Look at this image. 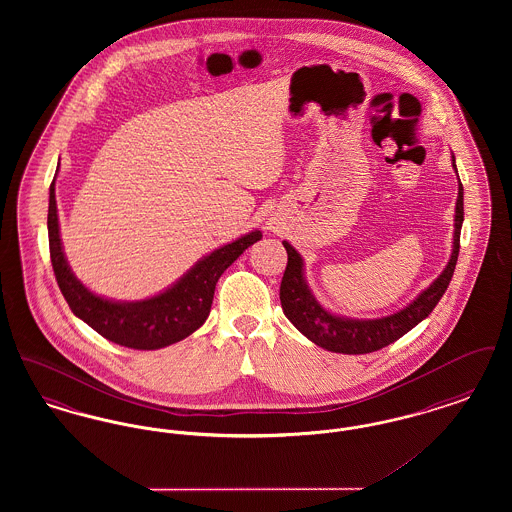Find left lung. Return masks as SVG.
Instances as JSON below:
<instances>
[{"mask_svg":"<svg viewBox=\"0 0 512 512\" xmlns=\"http://www.w3.org/2000/svg\"><path fill=\"white\" fill-rule=\"evenodd\" d=\"M453 169L457 172L455 155L451 153ZM463 184L459 180V194L455 203V222H453V249L449 261L441 270L438 278L422 292L407 303L403 309L391 313L388 317L380 318H349L343 315L330 313L326 307L320 305L317 295L311 290L305 278V261L299 251L290 242H282L288 251V265L280 284V303L284 315L293 326L318 347L343 353V355H363L378 351L393 341L405 336L413 330L418 322L428 317L439 299L447 290L457 257H459V242H461V228H463Z\"/></svg>","mask_w":512,"mask_h":512,"instance_id":"1","label":"left lung"}]
</instances>
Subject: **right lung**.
Returning <instances> with one entry per match:
<instances>
[{"instance_id": "1", "label": "right lung", "mask_w": 512, "mask_h": 512, "mask_svg": "<svg viewBox=\"0 0 512 512\" xmlns=\"http://www.w3.org/2000/svg\"><path fill=\"white\" fill-rule=\"evenodd\" d=\"M48 236L53 272L74 315L113 343L147 351L184 340L203 326L211 313L220 274L249 245L263 238L261 230H251L242 238L201 257L167 290L140 301H117L92 292L74 276L59 232L55 178L49 186Z\"/></svg>"}]
</instances>
